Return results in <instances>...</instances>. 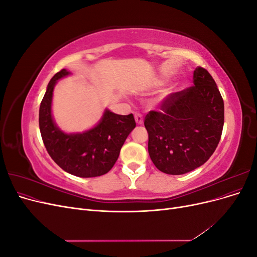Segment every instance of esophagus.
<instances>
[{
  "instance_id": "1",
  "label": "esophagus",
  "mask_w": 257,
  "mask_h": 257,
  "mask_svg": "<svg viewBox=\"0 0 257 257\" xmlns=\"http://www.w3.org/2000/svg\"><path fill=\"white\" fill-rule=\"evenodd\" d=\"M135 121L137 124H143L144 118L142 113H135Z\"/></svg>"
}]
</instances>
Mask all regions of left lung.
<instances>
[{"label":"left lung","instance_id":"1","mask_svg":"<svg viewBox=\"0 0 257 257\" xmlns=\"http://www.w3.org/2000/svg\"><path fill=\"white\" fill-rule=\"evenodd\" d=\"M192 87L170 93L146 115L148 151L161 172L183 175L206 163L220 143L224 102L212 76L194 71Z\"/></svg>","mask_w":257,"mask_h":257}]
</instances>
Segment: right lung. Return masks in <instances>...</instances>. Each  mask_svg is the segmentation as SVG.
Returning a JSON list of instances; mask_svg holds the SVG:
<instances>
[{"label":"right lung","instance_id":"obj_1","mask_svg":"<svg viewBox=\"0 0 257 257\" xmlns=\"http://www.w3.org/2000/svg\"><path fill=\"white\" fill-rule=\"evenodd\" d=\"M68 74L61 69L52 77L41 103L38 122L44 145L51 159L66 173L80 178L103 176L113 167L124 142L136 126L134 115L106 110L95 127L81 134L63 133L52 120L51 100L57 80Z\"/></svg>","mask_w":257,"mask_h":257}]
</instances>
